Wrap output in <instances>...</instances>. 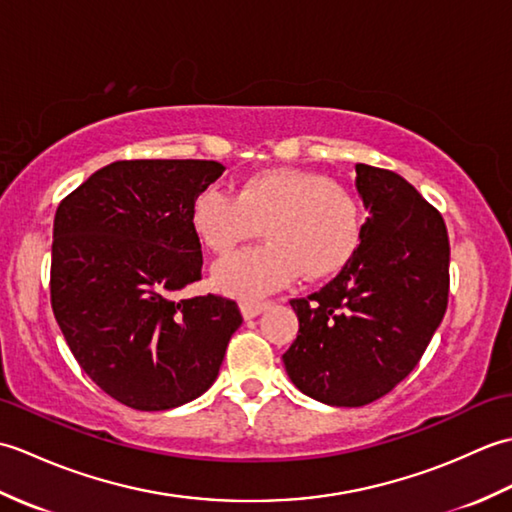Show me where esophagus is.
Instances as JSON below:
<instances>
[{
	"mask_svg": "<svg viewBox=\"0 0 512 512\" xmlns=\"http://www.w3.org/2000/svg\"><path fill=\"white\" fill-rule=\"evenodd\" d=\"M270 306V301H255V299H248L239 303V310H242L244 319H255L257 314H262L266 308Z\"/></svg>",
	"mask_w": 512,
	"mask_h": 512,
	"instance_id": "1",
	"label": "esophagus"
}]
</instances>
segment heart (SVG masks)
<instances>
[{
	"instance_id": "b5f03b06",
	"label": "heart",
	"mask_w": 512,
	"mask_h": 512,
	"mask_svg": "<svg viewBox=\"0 0 512 512\" xmlns=\"http://www.w3.org/2000/svg\"><path fill=\"white\" fill-rule=\"evenodd\" d=\"M191 220L202 244L220 257L264 226L266 246L224 259L213 270L215 286L239 297L264 295L299 273L306 281L332 277L363 237V209L352 191L321 173L288 167L253 173L237 195L204 189Z\"/></svg>"
}]
</instances>
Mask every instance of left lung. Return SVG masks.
Returning a JSON list of instances; mask_svg holds the SVG:
<instances>
[{
  "instance_id": "left-lung-1",
  "label": "left lung",
  "mask_w": 512,
  "mask_h": 512,
  "mask_svg": "<svg viewBox=\"0 0 512 512\" xmlns=\"http://www.w3.org/2000/svg\"><path fill=\"white\" fill-rule=\"evenodd\" d=\"M369 211L354 257L319 292L292 299V383L332 407H363L418 365L449 301V235L436 206L389 169L356 165Z\"/></svg>"
}]
</instances>
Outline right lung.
Returning a JSON list of instances; mask_svg holds the SVG:
<instances>
[{"label":"right lung","instance_id":"add662e5","mask_svg":"<svg viewBox=\"0 0 512 512\" xmlns=\"http://www.w3.org/2000/svg\"><path fill=\"white\" fill-rule=\"evenodd\" d=\"M222 171L215 160H118L54 215V319L83 372L132 409L202 396L242 325L233 299H176L202 279L191 213Z\"/></svg>","mask_w":512,"mask_h":512}]
</instances>
